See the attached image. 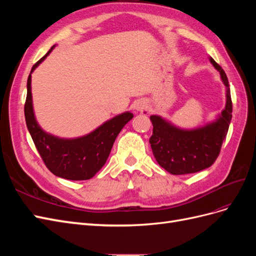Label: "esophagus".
<instances>
[{
    "instance_id": "esophagus-1",
    "label": "esophagus",
    "mask_w": 256,
    "mask_h": 256,
    "mask_svg": "<svg viewBox=\"0 0 256 256\" xmlns=\"http://www.w3.org/2000/svg\"><path fill=\"white\" fill-rule=\"evenodd\" d=\"M136 109L138 111L144 112V111H146V109H147V106H146V104H145L144 102H138V104H136Z\"/></svg>"
}]
</instances>
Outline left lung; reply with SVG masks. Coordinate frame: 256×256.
I'll use <instances>...</instances> for the list:
<instances>
[{"label":"left lung","mask_w":256,"mask_h":256,"mask_svg":"<svg viewBox=\"0 0 256 256\" xmlns=\"http://www.w3.org/2000/svg\"><path fill=\"white\" fill-rule=\"evenodd\" d=\"M210 62L226 88V106L218 120L202 128L182 130L160 116H150L152 134L150 143L152 154L159 166L173 175L196 173L212 166L228 134L233 111L228 80L221 66L212 58Z\"/></svg>","instance_id":"1"}]
</instances>
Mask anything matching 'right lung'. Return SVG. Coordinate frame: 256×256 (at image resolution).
<instances>
[{
  "label": "right lung",
  "mask_w": 256,
  "mask_h": 256,
  "mask_svg": "<svg viewBox=\"0 0 256 256\" xmlns=\"http://www.w3.org/2000/svg\"><path fill=\"white\" fill-rule=\"evenodd\" d=\"M53 47L32 67L30 74L47 58ZM30 74L28 78V94L24 116L28 129L36 148L49 171L56 176L69 180H86L102 168L109 157L113 143L122 127L134 118L126 112L115 116L90 134L65 140L47 132L38 126L35 120L30 92Z\"/></svg>",
  "instance_id": "obj_1"
}]
</instances>
